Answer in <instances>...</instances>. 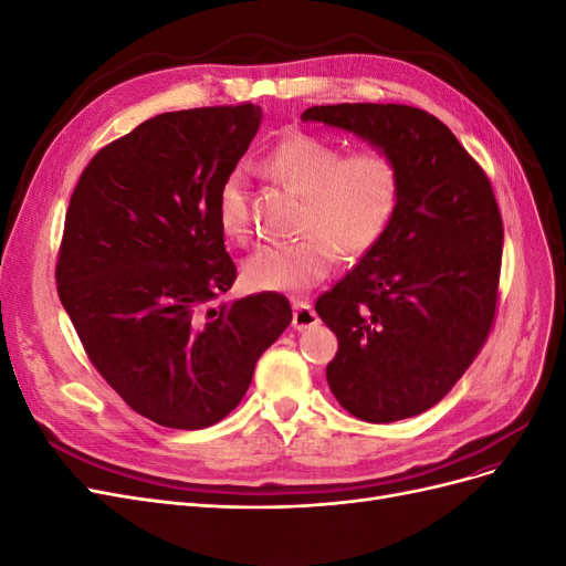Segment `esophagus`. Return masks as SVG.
Returning <instances> with one entry per match:
<instances>
[{
    "label": "esophagus",
    "instance_id": "esophagus-1",
    "mask_svg": "<svg viewBox=\"0 0 566 566\" xmlns=\"http://www.w3.org/2000/svg\"><path fill=\"white\" fill-rule=\"evenodd\" d=\"M318 323V314L312 310L306 302H295L293 304V328L295 331H306V328H314Z\"/></svg>",
    "mask_w": 566,
    "mask_h": 566
}]
</instances>
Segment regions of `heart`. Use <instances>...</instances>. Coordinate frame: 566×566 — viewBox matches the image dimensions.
<instances>
[{"label": "heart", "instance_id": "heart-1", "mask_svg": "<svg viewBox=\"0 0 566 566\" xmlns=\"http://www.w3.org/2000/svg\"><path fill=\"white\" fill-rule=\"evenodd\" d=\"M266 172L302 198L300 241L260 245L243 262V281L262 293H304L328 276L335 252L358 260L380 243L401 198V172L382 150H342L310 134H290L271 148ZM219 227L248 231L243 177L233 172L217 196Z\"/></svg>", "mask_w": 566, "mask_h": 566}]
</instances>
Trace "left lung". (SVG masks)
<instances>
[{
  "instance_id": "obj_1",
  "label": "left lung",
  "mask_w": 566,
  "mask_h": 566,
  "mask_svg": "<svg viewBox=\"0 0 566 566\" xmlns=\"http://www.w3.org/2000/svg\"><path fill=\"white\" fill-rule=\"evenodd\" d=\"M302 123L354 134L401 172L380 243L316 300V314L337 335L325 378L339 406L366 422L413 418L447 397L491 331L503 256L491 184L420 108L314 106Z\"/></svg>"
}]
</instances>
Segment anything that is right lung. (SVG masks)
Segmentation results:
<instances>
[{
    "label": "right lung",
    "instance_id": "obj_1",
    "mask_svg": "<svg viewBox=\"0 0 566 566\" xmlns=\"http://www.w3.org/2000/svg\"><path fill=\"white\" fill-rule=\"evenodd\" d=\"M260 117L252 104L150 117L96 153L67 205L63 310L106 382L172 430L227 418L293 321L276 293L212 304L235 281L217 196Z\"/></svg>",
    "mask_w": 566,
    "mask_h": 566
}]
</instances>
